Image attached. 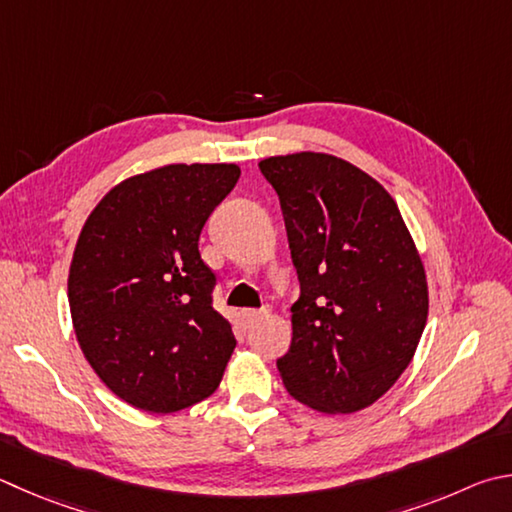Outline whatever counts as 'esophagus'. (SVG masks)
Segmentation results:
<instances>
[{
	"mask_svg": "<svg viewBox=\"0 0 512 512\" xmlns=\"http://www.w3.org/2000/svg\"><path fill=\"white\" fill-rule=\"evenodd\" d=\"M268 313H271L268 306H264V309H244V311H241V315H244L246 322H257L259 318H266Z\"/></svg>",
	"mask_w": 512,
	"mask_h": 512,
	"instance_id": "obj_1",
	"label": "esophagus"
}]
</instances>
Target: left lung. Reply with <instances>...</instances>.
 <instances>
[{
  "instance_id": "1",
  "label": "left lung",
  "mask_w": 512,
  "mask_h": 512,
  "mask_svg": "<svg viewBox=\"0 0 512 512\" xmlns=\"http://www.w3.org/2000/svg\"><path fill=\"white\" fill-rule=\"evenodd\" d=\"M280 197L300 280L293 338L277 369L295 401L365 410L414 358L430 297L396 201L360 167L322 152L259 161Z\"/></svg>"
}]
</instances>
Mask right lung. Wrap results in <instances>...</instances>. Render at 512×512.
<instances>
[{
	"mask_svg": "<svg viewBox=\"0 0 512 512\" xmlns=\"http://www.w3.org/2000/svg\"><path fill=\"white\" fill-rule=\"evenodd\" d=\"M239 174L235 163H172L129 176L80 230L69 268L78 345L138 410H185L224 378L237 340L212 309L199 235Z\"/></svg>",
	"mask_w": 512,
	"mask_h": 512,
	"instance_id": "right-lung-1",
	"label": "right lung"
}]
</instances>
